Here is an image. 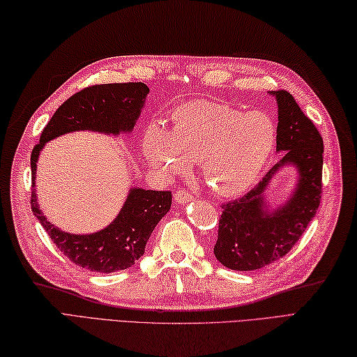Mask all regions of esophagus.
<instances>
[{"mask_svg":"<svg viewBox=\"0 0 357 357\" xmlns=\"http://www.w3.org/2000/svg\"><path fill=\"white\" fill-rule=\"evenodd\" d=\"M188 201H192V195L188 192L178 190L176 193H174V202L176 204H181V206H183V204H187Z\"/></svg>","mask_w":357,"mask_h":357,"instance_id":"34e87169","label":"esophagus"}]
</instances>
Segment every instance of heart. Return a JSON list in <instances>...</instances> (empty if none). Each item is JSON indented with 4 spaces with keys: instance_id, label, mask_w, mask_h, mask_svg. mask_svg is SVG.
<instances>
[{
    "instance_id": "obj_1",
    "label": "heart",
    "mask_w": 357,
    "mask_h": 357,
    "mask_svg": "<svg viewBox=\"0 0 357 357\" xmlns=\"http://www.w3.org/2000/svg\"><path fill=\"white\" fill-rule=\"evenodd\" d=\"M172 121V130L159 123L146 128L144 156L164 176H176L199 159L204 178L221 196L248 190L276 146V124L264 112L199 100L179 105Z\"/></svg>"
}]
</instances>
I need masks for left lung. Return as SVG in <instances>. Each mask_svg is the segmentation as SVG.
<instances>
[{
  "mask_svg": "<svg viewBox=\"0 0 357 357\" xmlns=\"http://www.w3.org/2000/svg\"><path fill=\"white\" fill-rule=\"evenodd\" d=\"M271 95L278 102L276 151L284 155L247 195L224 204L219 219L215 256L224 267L236 271L262 268L285 256L321 204L322 136L290 93L278 90ZM284 166L298 172L296 185L284 204L271 209L266 188Z\"/></svg>",
  "mask_w": 357,
  "mask_h": 357,
  "instance_id": "8db88e82",
  "label": "left lung"
}]
</instances>
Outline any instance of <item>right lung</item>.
<instances>
[{
    "instance_id": "obj_1",
    "label": "right lung",
    "mask_w": 357,
    "mask_h": 357,
    "mask_svg": "<svg viewBox=\"0 0 357 357\" xmlns=\"http://www.w3.org/2000/svg\"><path fill=\"white\" fill-rule=\"evenodd\" d=\"M149 87L144 82H118L87 87L70 96L53 113L30 156L33 215L59 252L82 268L100 273L126 270L139 259L156 224L169 213L170 192L132 187L123 208L105 229L90 234L63 231L47 221L38 207L35 193L36 162L45 142L58 136L89 130L118 136L130 133L146 104Z\"/></svg>"
}]
</instances>
